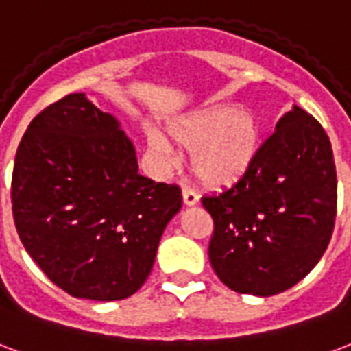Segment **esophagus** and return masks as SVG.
I'll return each instance as SVG.
<instances>
[{"label": "esophagus", "instance_id": "34e87169", "mask_svg": "<svg viewBox=\"0 0 351 351\" xmlns=\"http://www.w3.org/2000/svg\"><path fill=\"white\" fill-rule=\"evenodd\" d=\"M182 199H184V204H186V206H193V204H197V202H199V195H197L193 189H184Z\"/></svg>", "mask_w": 351, "mask_h": 351}]
</instances>
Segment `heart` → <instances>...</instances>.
Listing matches in <instances>:
<instances>
[{
	"mask_svg": "<svg viewBox=\"0 0 351 351\" xmlns=\"http://www.w3.org/2000/svg\"><path fill=\"white\" fill-rule=\"evenodd\" d=\"M171 136L191 150V171L202 186L228 188L240 182L253 167L261 150L262 128L258 117L245 108L210 106L186 117L171 128ZM149 149L169 158L167 141L160 134H149Z\"/></svg>",
	"mask_w": 351,
	"mask_h": 351,
	"instance_id": "obj_1",
	"label": "heart"
}]
</instances>
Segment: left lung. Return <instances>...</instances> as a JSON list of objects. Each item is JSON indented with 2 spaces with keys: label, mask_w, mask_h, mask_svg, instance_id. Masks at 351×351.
Segmentation results:
<instances>
[{
  "label": "left lung",
  "mask_w": 351,
  "mask_h": 351,
  "mask_svg": "<svg viewBox=\"0 0 351 351\" xmlns=\"http://www.w3.org/2000/svg\"><path fill=\"white\" fill-rule=\"evenodd\" d=\"M201 202L214 219L210 264L230 290L268 298L292 288L335 228L337 169L326 130L301 108L288 111L247 175Z\"/></svg>",
  "instance_id": "obj_1"
}]
</instances>
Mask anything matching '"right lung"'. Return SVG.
<instances>
[{
    "mask_svg": "<svg viewBox=\"0 0 351 351\" xmlns=\"http://www.w3.org/2000/svg\"><path fill=\"white\" fill-rule=\"evenodd\" d=\"M10 202L23 247L53 285L74 298L117 301L147 281L182 191L139 175L115 117L74 93L25 130Z\"/></svg>",
    "mask_w": 351,
    "mask_h": 351,
    "instance_id": "right-lung-1",
    "label": "right lung"
}]
</instances>
